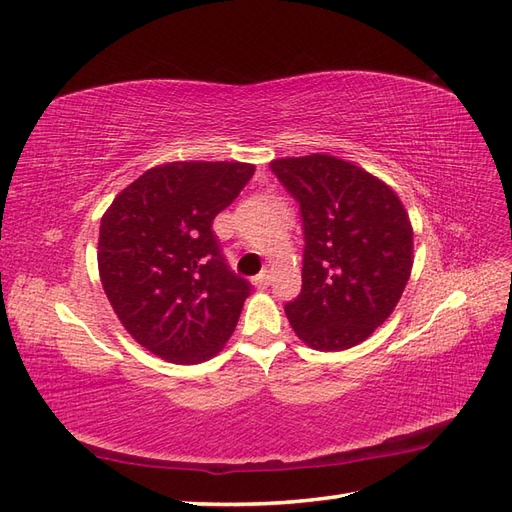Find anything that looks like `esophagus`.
<instances>
[{
    "label": "esophagus",
    "mask_w": 512,
    "mask_h": 512,
    "mask_svg": "<svg viewBox=\"0 0 512 512\" xmlns=\"http://www.w3.org/2000/svg\"><path fill=\"white\" fill-rule=\"evenodd\" d=\"M269 284H271V275H269V271H267V269L262 271V273H258V275L254 277V286H256L258 290H265Z\"/></svg>",
    "instance_id": "obj_1"
}]
</instances>
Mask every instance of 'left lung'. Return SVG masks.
I'll list each match as a JSON object with an SVG mask.
<instances>
[{
	"label": "left lung",
	"mask_w": 512,
	"mask_h": 512,
	"mask_svg": "<svg viewBox=\"0 0 512 512\" xmlns=\"http://www.w3.org/2000/svg\"><path fill=\"white\" fill-rule=\"evenodd\" d=\"M271 170L299 200L305 230L303 288L286 305L292 331L324 352L365 342L410 280L408 211L382 179L327 153L273 160Z\"/></svg>",
	"instance_id": "1"
}]
</instances>
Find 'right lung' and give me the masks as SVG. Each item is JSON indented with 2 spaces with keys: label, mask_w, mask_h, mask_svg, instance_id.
<instances>
[{
  "label": "right lung",
  "mask_w": 512,
  "mask_h": 512,
  "mask_svg": "<svg viewBox=\"0 0 512 512\" xmlns=\"http://www.w3.org/2000/svg\"><path fill=\"white\" fill-rule=\"evenodd\" d=\"M254 170L245 162L153 166L102 215V288L123 329L160 359L209 361L237 327L250 284L228 269L211 224Z\"/></svg>",
  "instance_id": "obj_1"
}]
</instances>
